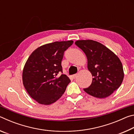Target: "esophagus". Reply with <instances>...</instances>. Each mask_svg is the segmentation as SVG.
Masks as SVG:
<instances>
[{
    "label": "esophagus",
    "instance_id": "esophagus-1",
    "mask_svg": "<svg viewBox=\"0 0 134 134\" xmlns=\"http://www.w3.org/2000/svg\"><path fill=\"white\" fill-rule=\"evenodd\" d=\"M77 74H74V75H72V78H73V79H75V78L76 77H77Z\"/></svg>",
    "mask_w": 134,
    "mask_h": 134
}]
</instances>
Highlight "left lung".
I'll use <instances>...</instances> for the list:
<instances>
[{"instance_id":"left-lung-1","label":"left lung","mask_w":134,"mask_h":134,"mask_svg":"<svg viewBox=\"0 0 134 134\" xmlns=\"http://www.w3.org/2000/svg\"><path fill=\"white\" fill-rule=\"evenodd\" d=\"M75 44L87 59V69L93 76L89 87L83 89L91 96L102 99L118 89L123 81V66L119 58L109 49L95 41L78 40Z\"/></svg>"}]
</instances>
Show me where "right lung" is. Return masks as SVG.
I'll use <instances>...</instances> for the list:
<instances>
[{
  "instance_id": "1",
  "label": "right lung",
  "mask_w": 134,
  "mask_h": 134,
  "mask_svg": "<svg viewBox=\"0 0 134 134\" xmlns=\"http://www.w3.org/2000/svg\"><path fill=\"white\" fill-rule=\"evenodd\" d=\"M72 41H56L38 47L29 57L24 67L22 81L32 98L42 105L53 103L62 96L70 79L63 72L64 53Z\"/></svg>"
}]
</instances>
